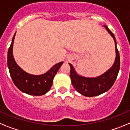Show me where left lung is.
Listing matches in <instances>:
<instances>
[{
	"label": "left lung",
	"mask_w": 130,
	"mask_h": 130,
	"mask_svg": "<svg viewBox=\"0 0 130 130\" xmlns=\"http://www.w3.org/2000/svg\"><path fill=\"white\" fill-rule=\"evenodd\" d=\"M104 26L114 39L115 45L116 57L111 67L99 76L89 78L78 74L72 64L69 63L71 67L70 77L72 85L78 93L85 96H95L108 91L114 84L120 70V56L117 47L116 39L108 27L106 25Z\"/></svg>",
	"instance_id": "obj_1"
}]
</instances>
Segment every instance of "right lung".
I'll return each mask as SVG.
<instances>
[{
	"instance_id": "add662e5",
	"label": "right lung",
	"mask_w": 130,
	"mask_h": 130,
	"mask_svg": "<svg viewBox=\"0 0 130 130\" xmlns=\"http://www.w3.org/2000/svg\"><path fill=\"white\" fill-rule=\"evenodd\" d=\"M15 34L16 32L13 37L8 52V67L11 79L16 87L23 93L33 96L45 94L51 89L54 78L63 62L58 63L42 74L34 75L28 73L17 65L13 55Z\"/></svg>"
}]
</instances>
